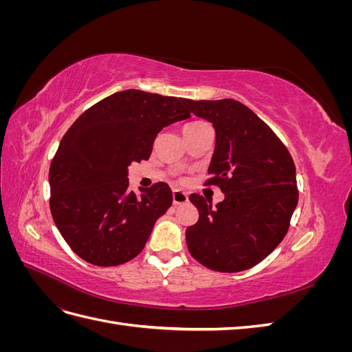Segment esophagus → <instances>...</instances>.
Returning a JSON list of instances; mask_svg holds the SVG:
<instances>
[{"label": "esophagus", "instance_id": "1", "mask_svg": "<svg viewBox=\"0 0 352 352\" xmlns=\"http://www.w3.org/2000/svg\"><path fill=\"white\" fill-rule=\"evenodd\" d=\"M188 201V194L184 192V190H173V204L175 206H180V204H185Z\"/></svg>", "mask_w": 352, "mask_h": 352}]
</instances>
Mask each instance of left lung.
Segmentation results:
<instances>
[{
  "instance_id": "8db88e82",
  "label": "left lung",
  "mask_w": 352,
  "mask_h": 352,
  "mask_svg": "<svg viewBox=\"0 0 352 352\" xmlns=\"http://www.w3.org/2000/svg\"><path fill=\"white\" fill-rule=\"evenodd\" d=\"M184 104L212 123L216 150L206 185H216L225 199L192 194L199 219L186 229L192 257L207 269L235 273L254 267L278 247L298 204L294 160L269 124L239 101Z\"/></svg>"
}]
</instances>
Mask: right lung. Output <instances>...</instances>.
<instances>
[{"mask_svg":"<svg viewBox=\"0 0 352 352\" xmlns=\"http://www.w3.org/2000/svg\"><path fill=\"white\" fill-rule=\"evenodd\" d=\"M188 117L184 98L127 89L94 104L69 127L50 166V208L82 260L111 267L144 250L173 195L164 182L136 195L127 166L150 158L158 132Z\"/></svg>","mask_w":352,"mask_h":352,"instance_id":"1","label":"right lung"}]
</instances>
